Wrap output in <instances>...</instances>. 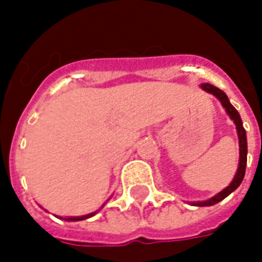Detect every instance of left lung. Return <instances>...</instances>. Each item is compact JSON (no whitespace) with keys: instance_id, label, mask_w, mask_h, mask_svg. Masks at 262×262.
Masks as SVG:
<instances>
[{"instance_id":"8db88e82","label":"left lung","mask_w":262,"mask_h":262,"mask_svg":"<svg viewBox=\"0 0 262 262\" xmlns=\"http://www.w3.org/2000/svg\"><path fill=\"white\" fill-rule=\"evenodd\" d=\"M202 89L203 91L209 92L211 95H214L217 99L221 101V104L224 105L225 111L228 113V115L231 117L235 125H236V130H237V136H239V151H241V157H239V167H237V171L235 177H233L232 183L227 187L225 189H223L221 192L217 193L215 196H213L209 201H205V202H195L193 205L195 206H213L215 203L221 202L223 199L228 196L229 193L233 192L235 189L241 185L242 183L243 177H245V171H246V163H247V140H246V130H245V127H243L242 119H241V115L236 111V108L233 107L231 103H229L228 97L225 95L224 92L219 89V88L213 86L210 83H202Z\"/></svg>"}]
</instances>
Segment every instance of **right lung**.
I'll return each instance as SVG.
<instances>
[{
  "label": "right lung",
  "instance_id": "right-lung-1",
  "mask_svg": "<svg viewBox=\"0 0 262 262\" xmlns=\"http://www.w3.org/2000/svg\"><path fill=\"white\" fill-rule=\"evenodd\" d=\"M95 213H91V214H86V215H81V217H69V219H66L67 221H81V220H86L89 219V217H92V215H95Z\"/></svg>",
  "mask_w": 262,
  "mask_h": 262
}]
</instances>
